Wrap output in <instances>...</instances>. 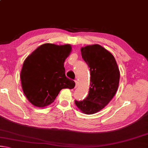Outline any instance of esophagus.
Masks as SVG:
<instances>
[{"instance_id":"esophagus-1","label":"esophagus","mask_w":148,"mask_h":148,"mask_svg":"<svg viewBox=\"0 0 148 148\" xmlns=\"http://www.w3.org/2000/svg\"><path fill=\"white\" fill-rule=\"evenodd\" d=\"M75 83H76V86H75V87H77V80H74Z\"/></svg>"}]
</instances>
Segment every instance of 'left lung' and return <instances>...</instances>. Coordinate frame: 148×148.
Here are the masks:
<instances>
[{"mask_svg": "<svg viewBox=\"0 0 148 148\" xmlns=\"http://www.w3.org/2000/svg\"><path fill=\"white\" fill-rule=\"evenodd\" d=\"M81 52L90 70L91 84L86 98L75 100V104L83 113L92 114L106 106L114 97L120 73L113 55L100 45L82 47Z\"/></svg>", "mask_w": 148, "mask_h": 148, "instance_id": "left-lung-1", "label": "left lung"}]
</instances>
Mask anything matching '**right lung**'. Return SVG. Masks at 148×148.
<instances>
[{"label":"right lung","instance_id":"1","mask_svg":"<svg viewBox=\"0 0 148 148\" xmlns=\"http://www.w3.org/2000/svg\"><path fill=\"white\" fill-rule=\"evenodd\" d=\"M72 49L69 44H44L23 62L22 89L27 99L37 107L51 104L62 89H73L75 82L65 76L64 62Z\"/></svg>","mask_w":148,"mask_h":148}]
</instances>
